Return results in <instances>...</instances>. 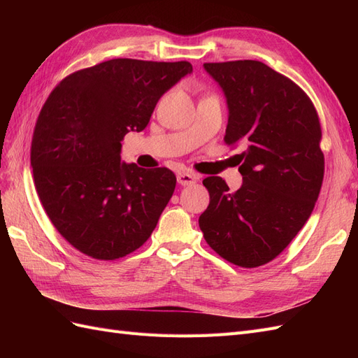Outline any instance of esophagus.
I'll return each mask as SVG.
<instances>
[{"mask_svg":"<svg viewBox=\"0 0 358 358\" xmlns=\"http://www.w3.org/2000/svg\"><path fill=\"white\" fill-rule=\"evenodd\" d=\"M199 180V176L194 175V173H178V183L179 185H192V183H196Z\"/></svg>","mask_w":358,"mask_h":358,"instance_id":"obj_1","label":"esophagus"}]
</instances>
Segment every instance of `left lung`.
I'll use <instances>...</instances> for the list:
<instances>
[{
	"label": "left lung",
	"mask_w": 358,
	"mask_h": 358,
	"mask_svg": "<svg viewBox=\"0 0 358 358\" xmlns=\"http://www.w3.org/2000/svg\"><path fill=\"white\" fill-rule=\"evenodd\" d=\"M227 106L224 142L243 145L242 187L203 180L210 201L199 218L208 245L227 262L252 268L272 262L309 220L324 178L321 125L306 92L252 59L206 62Z\"/></svg>",
	"instance_id": "8db88e82"
}]
</instances>
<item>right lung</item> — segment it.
I'll return each mask as SVG.
<instances>
[{"instance_id":"add662e5","label":"right lung","mask_w":358,"mask_h":358,"mask_svg":"<svg viewBox=\"0 0 358 358\" xmlns=\"http://www.w3.org/2000/svg\"><path fill=\"white\" fill-rule=\"evenodd\" d=\"M191 71L188 61L116 58L69 74L43 104L31 142L36 189L82 254L122 258L152 234L176 176L121 162V142L146 128L161 95Z\"/></svg>"}]
</instances>
